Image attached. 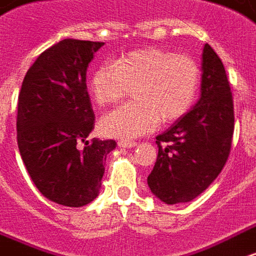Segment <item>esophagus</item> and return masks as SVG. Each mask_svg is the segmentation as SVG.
Segmentation results:
<instances>
[{"instance_id":"esophagus-1","label":"esophagus","mask_w":256,"mask_h":256,"mask_svg":"<svg viewBox=\"0 0 256 256\" xmlns=\"http://www.w3.org/2000/svg\"><path fill=\"white\" fill-rule=\"evenodd\" d=\"M118 145L122 148H133L137 145V142H136V141H128V140H120L118 142Z\"/></svg>"}]
</instances>
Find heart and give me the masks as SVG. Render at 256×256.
<instances>
[{
  "label": "heart",
  "mask_w": 256,
  "mask_h": 256,
  "mask_svg": "<svg viewBox=\"0 0 256 256\" xmlns=\"http://www.w3.org/2000/svg\"><path fill=\"white\" fill-rule=\"evenodd\" d=\"M200 66L186 54L157 47L136 50L115 64H104L90 78L92 98L100 107L124 99L133 103L104 115L100 130L115 138H134L158 122L171 123L188 112L200 88Z\"/></svg>",
  "instance_id": "heart-1"
}]
</instances>
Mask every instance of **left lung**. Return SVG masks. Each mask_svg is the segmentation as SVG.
I'll return each mask as SVG.
<instances>
[{
  "label": "left lung",
  "instance_id": "1",
  "mask_svg": "<svg viewBox=\"0 0 256 256\" xmlns=\"http://www.w3.org/2000/svg\"><path fill=\"white\" fill-rule=\"evenodd\" d=\"M234 128V99L225 68L206 43L200 98L186 115L156 137L158 154L148 176L150 191L168 205L196 198L224 168Z\"/></svg>",
  "mask_w": 256,
  "mask_h": 256
}]
</instances>
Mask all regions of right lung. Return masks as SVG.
I'll return each mask as SVG.
<instances>
[{"mask_svg": "<svg viewBox=\"0 0 256 256\" xmlns=\"http://www.w3.org/2000/svg\"><path fill=\"white\" fill-rule=\"evenodd\" d=\"M103 44L58 42L32 64L18 94L17 145L24 166L43 196L69 208L98 196L107 154L116 146L114 140L86 141L94 128L86 69Z\"/></svg>", "mask_w": 256, "mask_h": 256, "instance_id": "add662e5", "label": "right lung"}]
</instances>
